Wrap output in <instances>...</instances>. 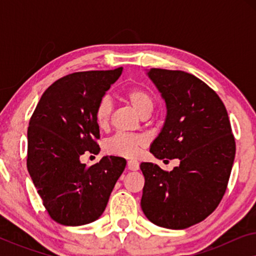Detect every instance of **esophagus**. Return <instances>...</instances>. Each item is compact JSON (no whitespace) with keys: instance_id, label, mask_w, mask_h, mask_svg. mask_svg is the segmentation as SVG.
Segmentation results:
<instances>
[{"instance_id":"esophagus-1","label":"esophagus","mask_w":256,"mask_h":256,"mask_svg":"<svg viewBox=\"0 0 256 256\" xmlns=\"http://www.w3.org/2000/svg\"><path fill=\"white\" fill-rule=\"evenodd\" d=\"M127 166H128V169H129V170H132V171H136V170H138L140 164H138V160H128V162H127Z\"/></svg>"}]
</instances>
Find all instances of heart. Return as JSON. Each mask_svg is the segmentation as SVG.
I'll list each match as a JSON object with an SVG mask.
<instances>
[{"mask_svg": "<svg viewBox=\"0 0 256 256\" xmlns=\"http://www.w3.org/2000/svg\"><path fill=\"white\" fill-rule=\"evenodd\" d=\"M124 98L143 118L150 116L155 108V101L148 90L138 86H132L124 92ZM113 114V104L110 99L104 98L96 104L94 112L96 126L100 129H106L110 124ZM146 146V138L138 134H115L104 142V152L110 155L132 158L138 155L140 150Z\"/></svg>", "mask_w": 256, "mask_h": 256, "instance_id": "1", "label": "heart"}]
</instances>
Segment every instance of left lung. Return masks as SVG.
Here are the masks:
<instances>
[{
  "label": "left lung",
  "mask_w": 256,
  "mask_h": 256,
  "mask_svg": "<svg viewBox=\"0 0 256 256\" xmlns=\"http://www.w3.org/2000/svg\"><path fill=\"white\" fill-rule=\"evenodd\" d=\"M148 76L168 110L150 152L180 163L172 171L141 163L146 180L141 208L157 226L188 228L202 222L222 202L236 156V140L225 104L202 80L164 68H152Z\"/></svg>",
  "instance_id": "1"
}]
</instances>
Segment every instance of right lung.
<instances>
[{"instance_id":"obj_1","label":"right lung","mask_w":256,"mask_h":256,"mask_svg":"<svg viewBox=\"0 0 256 256\" xmlns=\"http://www.w3.org/2000/svg\"><path fill=\"white\" fill-rule=\"evenodd\" d=\"M122 68L76 72L54 82L42 96L28 127L26 166L43 205L65 226L92 222L102 214L126 160L104 156L87 166L85 152H99L96 104Z\"/></svg>"}]
</instances>
